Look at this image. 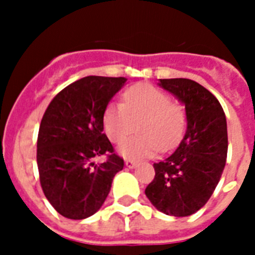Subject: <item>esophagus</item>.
<instances>
[{"label": "esophagus", "mask_w": 255, "mask_h": 255, "mask_svg": "<svg viewBox=\"0 0 255 255\" xmlns=\"http://www.w3.org/2000/svg\"><path fill=\"white\" fill-rule=\"evenodd\" d=\"M125 166L129 168H134L136 166V162L132 161V159H126L125 161Z\"/></svg>", "instance_id": "34e87169"}]
</instances>
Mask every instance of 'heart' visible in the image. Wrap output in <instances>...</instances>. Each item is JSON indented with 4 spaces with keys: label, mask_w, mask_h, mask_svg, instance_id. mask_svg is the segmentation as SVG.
I'll return each mask as SVG.
<instances>
[{
    "label": "heart",
    "mask_w": 255,
    "mask_h": 255,
    "mask_svg": "<svg viewBox=\"0 0 255 255\" xmlns=\"http://www.w3.org/2000/svg\"><path fill=\"white\" fill-rule=\"evenodd\" d=\"M136 122L139 134L119 147L125 158H147L158 149H172L185 131L186 111L180 103L171 102L167 93L141 83L124 92L123 103H108L102 116L103 129L112 143L122 141Z\"/></svg>",
    "instance_id": "heart-1"
}]
</instances>
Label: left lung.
<instances>
[{
  "instance_id": "obj_1",
  "label": "left lung",
  "mask_w": 255,
  "mask_h": 255,
  "mask_svg": "<svg viewBox=\"0 0 255 255\" xmlns=\"http://www.w3.org/2000/svg\"><path fill=\"white\" fill-rule=\"evenodd\" d=\"M159 85L185 105V136L167 158L153 163L155 175L145 195L166 215L186 217L213 194L227 157L226 116L208 89L190 79H159Z\"/></svg>"
}]
</instances>
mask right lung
Wrapping results in <instances>:
<instances>
[{
	"label": "right lung",
	"mask_w": 255,
	"mask_h": 255,
	"mask_svg": "<svg viewBox=\"0 0 255 255\" xmlns=\"http://www.w3.org/2000/svg\"><path fill=\"white\" fill-rule=\"evenodd\" d=\"M125 82L108 76L79 79L56 94L42 117L37 140L40 186L64 217L94 215L124 168V159L103 134L102 116ZM100 155L106 161L96 165L93 159Z\"/></svg>",
	"instance_id": "right-lung-1"
}]
</instances>
